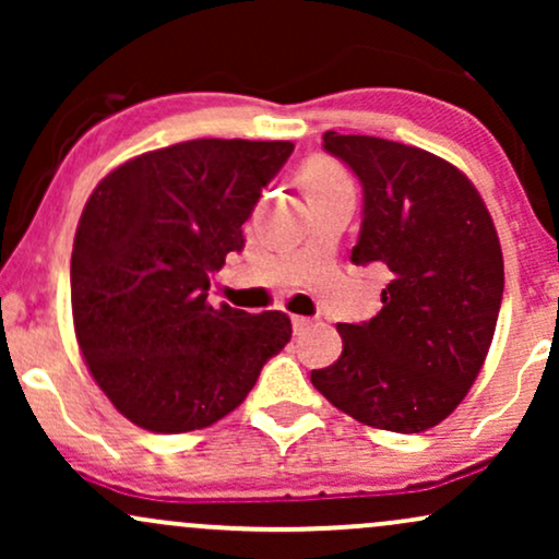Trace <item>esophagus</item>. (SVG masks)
I'll return each instance as SVG.
<instances>
[{
	"label": "esophagus",
	"mask_w": 559,
	"mask_h": 559,
	"mask_svg": "<svg viewBox=\"0 0 559 559\" xmlns=\"http://www.w3.org/2000/svg\"><path fill=\"white\" fill-rule=\"evenodd\" d=\"M312 323H316V320H312V318H301V316H294V318H292L294 333H305L307 329H310Z\"/></svg>",
	"instance_id": "esophagus-1"
}]
</instances>
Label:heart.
<instances>
[{
  "label": "heart",
  "mask_w": 559,
  "mask_h": 559,
  "mask_svg": "<svg viewBox=\"0 0 559 559\" xmlns=\"http://www.w3.org/2000/svg\"><path fill=\"white\" fill-rule=\"evenodd\" d=\"M299 183L307 199L325 194V191H333V189H342V186H352L349 178H346V173L338 168L333 159H325V157H316L310 159V163H305V168L299 170Z\"/></svg>",
  "instance_id": "1"
}]
</instances>
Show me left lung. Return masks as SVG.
<instances>
[{
  "label": "left lung",
  "instance_id": "obj_1",
  "mask_svg": "<svg viewBox=\"0 0 559 559\" xmlns=\"http://www.w3.org/2000/svg\"><path fill=\"white\" fill-rule=\"evenodd\" d=\"M362 183L355 265L389 275L381 312L338 323L342 357L310 381L365 426L420 433L465 400L497 329L504 262L489 210L447 159L376 136L323 133Z\"/></svg>",
  "mask_w": 559,
  "mask_h": 559
}]
</instances>
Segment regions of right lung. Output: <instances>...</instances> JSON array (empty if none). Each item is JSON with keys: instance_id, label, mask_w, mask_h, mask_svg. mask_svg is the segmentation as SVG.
I'll use <instances>...</instances> for the list:
<instances>
[{"instance_id": "1", "label": "right lung", "mask_w": 559, "mask_h": 559, "mask_svg": "<svg viewBox=\"0 0 559 559\" xmlns=\"http://www.w3.org/2000/svg\"><path fill=\"white\" fill-rule=\"evenodd\" d=\"M292 141L194 139L128 159L83 207L70 301L83 360L128 420L186 433L247 400L292 338L284 312L207 301Z\"/></svg>"}]
</instances>
